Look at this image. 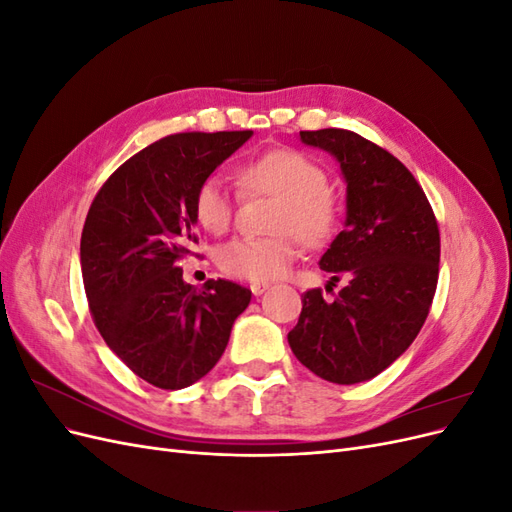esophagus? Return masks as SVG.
<instances>
[{
    "label": "esophagus",
    "mask_w": 512,
    "mask_h": 512,
    "mask_svg": "<svg viewBox=\"0 0 512 512\" xmlns=\"http://www.w3.org/2000/svg\"><path fill=\"white\" fill-rule=\"evenodd\" d=\"M267 288H269L267 282H252V284H250V290H252L254 297H258V294H262Z\"/></svg>",
    "instance_id": "esophagus-1"
}]
</instances>
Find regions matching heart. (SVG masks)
Wrapping results in <instances>:
<instances>
[{
    "label": "heart",
    "instance_id": "b5f03b06",
    "mask_svg": "<svg viewBox=\"0 0 512 512\" xmlns=\"http://www.w3.org/2000/svg\"><path fill=\"white\" fill-rule=\"evenodd\" d=\"M241 179L250 190L280 198L273 237H237L218 250L224 273L250 282L282 277L294 256L297 239L307 247L327 243L337 226V203L327 190V173L294 149H273L243 166ZM194 218L205 230L220 235L230 224L232 203L224 179L213 173L194 192Z\"/></svg>",
    "mask_w": 512,
    "mask_h": 512
}]
</instances>
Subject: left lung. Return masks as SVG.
<instances>
[{
    "label": "left lung",
    "mask_w": 512,
    "mask_h": 512,
    "mask_svg": "<svg viewBox=\"0 0 512 512\" xmlns=\"http://www.w3.org/2000/svg\"><path fill=\"white\" fill-rule=\"evenodd\" d=\"M331 153L346 181V222L320 258V269L348 277L324 301L303 292L294 356L316 376L356 384L378 376L421 331L438 286L440 230L421 185L389 151L350 130L299 132Z\"/></svg>",
    "instance_id": "obj_1"
}]
</instances>
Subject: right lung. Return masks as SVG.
Wrapping results in <instances>:
<instances>
[{
  "label": "right lung",
  "instance_id": "right-lung-1",
  "mask_svg": "<svg viewBox=\"0 0 512 512\" xmlns=\"http://www.w3.org/2000/svg\"><path fill=\"white\" fill-rule=\"evenodd\" d=\"M254 132H183L123 162L96 194L81 235L87 301L106 346L138 378L177 391L207 376L252 290L183 282L194 192Z\"/></svg>",
  "mask_w": 512,
  "mask_h": 512
}]
</instances>
